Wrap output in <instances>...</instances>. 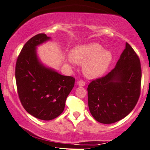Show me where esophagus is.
<instances>
[{
	"instance_id": "obj_1",
	"label": "esophagus",
	"mask_w": 150,
	"mask_h": 150,
	"mask_svg": "<svg viewBox=\"0 0 150 150\" xmlns=\"http://www.w3.org/2000/svg\"><path fill=\"white\" fill-rule=\"evenodd\" d=\"M78 85H79V86L80 87H83L85 85V82L84 81H83V80H81V81H79V83H78Z\"/></svg>"
}]
</instances>
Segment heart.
Returning <instances> with one entry per match:
<instances>
[{
	"label": "heart",
	"instance_id": "obj_1",
	"mask_svg": "<svg viewBox=\"0 0 150 150\" xmlns=\"http://www.w3.org/2000/svg\"><path fill=\"white\" fill-rule=\"evenodd\" d=\"M71 60L79 65H83L84 75L94 79L102 76L108 71L113 60V54L110 50L103 49L100 44L92 42L74 47L68 61Z\"/></svg>",
	"mask_w": 150,
	"mask_h": 150
}]
</instances>
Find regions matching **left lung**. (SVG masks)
<instances>
[{"label":"left lung","mask_w":150,"mask_h":150,"mask_svg":"<svg viewBox=\"0 0 150 150\" xmlns=\"http://www.w3.org/2000/svg\"><path fill=\"white\" fill-rule=\"evenodd\" d=\"M141 76L139 56L126 42L115 67L87 87L89 109L95 120L111 124L127 116L139 98Z\"/></svg>","instance_id":"8db88e82"}]
</instances>
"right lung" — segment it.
I'll return each mask as SVG.
<instances>
[{"label":"right lung","mask_w":150,"mask_h":150,"mask_svg":"<svg viewBox=\"0 0 150 150\" xmlns=\"http://www.w3.org/2000/svg\"><path fill=\"white\" fill-rule=\"evenodd\" d=\"M50 39L43 33L30 38L18 56L15 69L21 104L29 114L43 120L54 119L63 112L75 82L74 77L60 74L38 59L36 47Z\"/></svg>","instance_id":"1"}]
</instances>
